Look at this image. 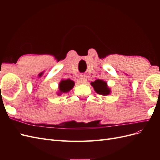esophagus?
Wrapping results in <instances>:
<instances>
[{"instance_id":"1","label":"esophagus","mask_w":160,"mask_h":160,"mask_svg":"<svg viewBox=\"0 0 160 160\" xmlns=\"http://www.w3.org/2000/svg\"><path fill=\"white\" fill-rule=\"evenodd\" d=\"M87 81H88V79H87V77L84 75H80V77H79V83H82V84H85Z\"/></svg>"}]
</instances>
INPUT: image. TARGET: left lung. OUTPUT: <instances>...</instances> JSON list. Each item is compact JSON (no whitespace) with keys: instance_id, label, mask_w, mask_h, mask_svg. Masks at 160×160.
Listing matches in <instances>:
<instances>
[{"instance_id":"1","label":"left lung","mask_w":160,"mask_h":160,"mask_svg":"<svg viewBox=\"0 0 160 160\" xmlns=\"http://www.w3.org/2000/svg\"><path fill=\"white\" fill-rule=\"evenodd\" d=\"M91 85L93 87L96 93L99 95H108L111 93V90L108 87L107 83L103 80L97 79L94 82H91Z\"/></svg>"}]
</instances>
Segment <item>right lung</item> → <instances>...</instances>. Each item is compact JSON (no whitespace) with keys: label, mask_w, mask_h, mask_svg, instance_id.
<instances>
[{"label":"right lung","mask_w":160,"mask_h":160,"mask_svg":"<svg viewBox=\"0 0 160 160\" xmlns=\"http://www.w3.org/2000/svg\"><path fill=\"white\" fill-rule=\"evenodd\" d=\"M74 86V82L67 79V80H62L59 83V93H58V95H60L62 93H67L69 91L72 87Z\"/></svg>","instance_id":"1"}]
</instances>
